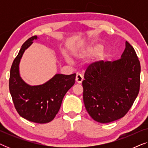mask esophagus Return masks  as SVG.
<instances>
[{"instance_id":"1","label":"esophagus","mask_w":148,"mask_h":148,"mask_svg":"<svg viewBox=\"0 0 148 148\" xmlns=\"http://www.w3.org/2000/svg\"><path fill=\"white\" fill-rule=\"evenodd\" d=\"M83 80H84V77H83V76L81 74H79L77 73L76 75V78H75V81L77 83H78V84H81L83 82Z\"/></svg>"}]
</instances>
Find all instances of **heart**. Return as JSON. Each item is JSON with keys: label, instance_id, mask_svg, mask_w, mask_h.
<instances>
[{"label": "heart", "instance_id": "obj_1", "mask_svg": "<svg viewBox=\"0 0 148 148\" xmlns=\"http://www.w3.org/2000/svg\"><path fill=\"white\" fill-rule=\"evenodd\" d=\"M103 49V46L101 44H92L86 48H85L84 50H81V52L78 54H77V56H82V57H86V56H88L92 54H94L98 52H100L101 50ZM104 56V54L102 52V56ZM64 58L67 61H70V58L66 54H64Z\"/></svg>", "mask_w": 148, "mask_h": 148}]
</instances>
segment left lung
<instances>
[{"label":"left lung","mask_w":148,"mask_h":148,"mask_svg":"<svg viewBox=\"0 0 148 148\" xmlns=\"http://www.w3.org/2000/svg\"><path fill=\"white\" fill-rule=\"evenodd\" d=\"M140 72L138 57L128 42L120 59L90 64L82 86L85 107L90 116L100 123L124 116L139 94Z\"/></svg>","instance_id":"obj_1"}]
</instances>
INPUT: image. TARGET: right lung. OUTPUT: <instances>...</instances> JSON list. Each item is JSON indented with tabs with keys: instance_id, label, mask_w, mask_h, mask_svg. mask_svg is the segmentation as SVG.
Here are the masks:
<instances>
[{
	"instance_id": "obj_1",
	"label": "right lung",
	"mask_w": 148,
	"mask_h": 148,
	"mask_svg": "<svg viewBox=\"0 0 148 148\" xmlns=\"http://www.w3.org/2000/svg\"><path fill=\"white\" fill-rule=\"evenodd\" d=\"M36 36L26 40L12 64L9 91L15 108L23 118L36 123H47L53 120L61 106L64 95L75 82L76 74H56L45 84L31 86L22 79L19 62L25 50L36 40Z\"/></svg>"
}]
</instances>
